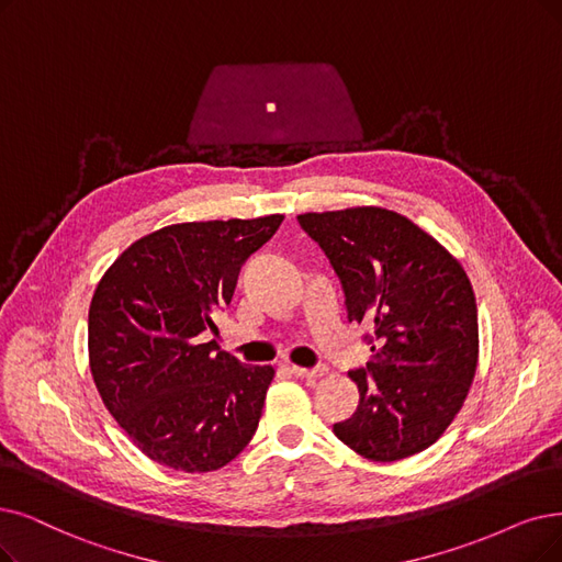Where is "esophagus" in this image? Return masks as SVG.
<instances>
[{
  "label": "esophagus",
  "mask_w": 562,
  "mask_h": 562,
  "mask_svg": "<svg viewBox=\"0 0 562 562\" xmlns=\"http://www.w3.org/2000/svg\"><path fill=\"white\" fill-rule=\"evenodd\" d=\"M290 373L297 375V378H318L323 375V369H304V367H290Z\"/></svg>",
  "instance_id": "1"
}]
</instances>
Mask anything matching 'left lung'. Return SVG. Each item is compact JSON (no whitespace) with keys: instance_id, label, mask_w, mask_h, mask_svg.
I'll return each instance as SVG.
<instances>
[{"instance_id":"1","label":"left lung","mask_w":562,"mask_h":562,"mask_svg":"<svg viewBox=\"0 0 562 562\" xmlns=\"http://www.w3.org/2000/svg\"><path fill=\"white\" fill-rule=\"evenodd\" d=\"M341 279L350 323L371 329V359L350 371L359 406L334 434L390 463L434 445L473 385L480 331L461 262L403 214L348 207L297 216Z\"/></svg>"}]
</instances>
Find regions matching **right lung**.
Segmentation results:
<instances>
[{"instance_id": "right-lung-1", "label": "right lung", "mask_w": 562, "mask_h": 562, "mask_svg": "<svg viewBox=\"0 0 562 562\" xmlns=\"http://www.w3.org/2000/svg\"><path fill=\"white\" fill-rule=\"evenodd\" d=\"M283 214L154 231L112 262L89 304V369L110 415L151 461L212 473L254 438L272 367L203 344L244 260Z\"/></svg>"}]
</instances>
